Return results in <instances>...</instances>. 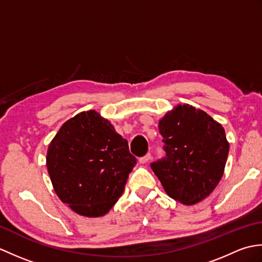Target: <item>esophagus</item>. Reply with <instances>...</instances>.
Listing matches in <instances>:
<instances>
[{"label": "esophagus", "instance_id": "1", "mask_svg": "<svg viewBox=\"0 0 262 262\" xmlns=\"http://www.w3.org/2000/svg\"><path fill=\"white\" fill-rule=\"evenodd\" d=\"M149 160H151V154L147 153L146 155H144V157H143V158H141V159L138 160V161H140V163H141V164H145V163H147V162H148Z\"/></svg>", "mask_w": 262, "mask_h": 262}]
</instances>
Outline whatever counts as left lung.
I'll use <instances>...</instances> for the list:
<instances>
[{
	"label": "left lung",
	"mask_w": 262,
	"mask_h": 262,
	"mask_svg": "<svg viewBox=\"0 0 262 262\" xmlns=\"http://www.w3.org/2000/svg\"><path fill=\"white\" fill-rule=\"evenodd\" d=\"M166 157L151 168L168 196L190 206L208 197L224 173L230 144L225 130L204 110L185 103L159 121Z\"/></svg>",
	"instance_id": "left-lung-1"
}]
</instances>
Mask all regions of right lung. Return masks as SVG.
Returning <instances> with one entry per match:
<instances>
[{
    "instance_id": "add662e5",
    "label": "right lung",
    "mask_w": 262,
    "mask_h": 262,
    "mask_svg": "<svg viewBox=\"0 0 262 262\" xmlns=\"http://www.w3.org/2000/svg\"><path fill=\"white\" fill-rule=\"evenodd\" d=\"M135 164L127 140L96 110L66 120L46 157L57 197L85 217L103 216L113 208Z\"/></svg>"
}]
</instances>
